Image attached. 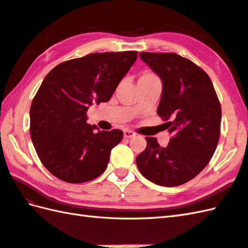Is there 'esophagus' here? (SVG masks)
Here are the masks:
<instances>
[{
	"instance_id": "34e87169",
	"label": "esophagus",
	"mask_w": 248,
	"mask_h": 248,
	"mask_svg": "<svg viewBox=\"0 0 248 248\" xmlns=\"http://www.w3.org/2000/svg\"><path fill=\"white\" fill-rule=\"evenodd\" d=\"M124 138L131 139V138H134L135 133L133 132V131H131V130H124Z\"/></svg>"
}]
</instances>
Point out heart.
<instances>
[{
    "instance_id": "heart-1",
    "label": "heart",
    "mask_w": 248,
    "mask_h": 248,
    "mask_svg": "<svg viewBox=\"0 0 248 248\" xmlns=\"http://www.w3.org/2000/svg\"><path fill=\"white\" fill-rule=\"evenodd\" d=\"M145 76H151V75H145Z\"/></svg>"
}]
</instances>
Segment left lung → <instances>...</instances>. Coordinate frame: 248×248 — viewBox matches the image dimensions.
<instances>
[{"instance_id": "left-lung-1", "label": "left lung", "mask_w": 248, "mask_h": 248, "mask_svg": "<svg viewBox=\"0 0 248 248\" xmlns=\"http://www.w3.org/2000/svg\"><path fill=\"white\" fill-rule=\"evenodd\" d=\"M140 60L162 81L157 115L172 136L166 147L146 138L136 157L141 175L161 186H178L207 166L217 149L222 108L209 76L176 53L140 52Z\"/></svg>"}]
</instances>
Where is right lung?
Listing matches in <instances>:
<instances>
[{
  "instance_id": "add662e5",
  "label": "right lung",
  "mask_w": 248,
  "mask_h": 248,
  "mask_svg": "<svg viewBox=\"0 0 248 248\" xmlns=\"http://www.w3.org/2000/svg\"><path fill=\"white\" fill-rule=\"evenodd\" d=\"M136 59V51L92 53L62 62L46 76L31 105L30 130L52 175L83 183L105 170L124 133L88 124L86 112L93 102L108 101Z\"/></svg>"
}]
</instances>
